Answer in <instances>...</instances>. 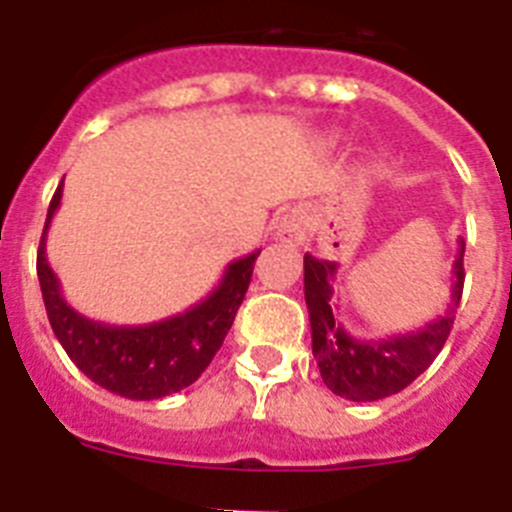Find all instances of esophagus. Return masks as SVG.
Wrapping results in <instances>:
<instances>
[{
    "label": "esophagus",
    "instance_id": "esophagus-1",
    "mask_svg": "<svg viewBox=\"0 0 512 512\" xmlns=\"http://www.w3.org/2000/svg\"><path fill=\"white\" fill-rule=\"evenodd\" d=\"M277 238L289 246H300L307 238V215L302 210H289L277 223Z\"/></svg>",
    "mask_w": 512,
    "mask_h": 512
}]
</instances>
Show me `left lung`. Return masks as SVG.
<instances>
[{
    "label": "left lung",
    "instance_id": "left-lung-1",
    "mask_svg": "<svg viewBox=\"0 0 512 512\" xmlns=\"http://www.w3.org/2000/svg\"><path fill=\"white\" fill-rule=\"evenodd\" d=\"M336 261L315 259L305 253V302L310 312L312 356L330 392L354 402H374L397 395L433 364L454 325L456 307L464 289V238H459L451 269V300L436 320L423 328L359 341L343 328L333 310Z\"/></svg>",
    "mask_w": 512,
    "mask_h": 512
}]
</instances>
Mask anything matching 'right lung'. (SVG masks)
I'll use <instances>...</instances> for the list:
<instances>
[{"label":"right lung","instance_id":"right-lung-1","mask_svg":"<svg viewBox=\"0 0 512 512\" xmlns=\"http://www.w3.org/2000/svg\"><path fill=\"white\" fill-rule=\"evenodd\" d=\"M63 182L53 194L38 248V279L51 328L69 359L94 384L128 400H161L197 382L223 346L235 312L251 284L253 251L233 261L205 300L179 315L146 325H110L81 315L66 302L58 277L45 259V235L61 207Z\"/></svg>","mask_w":512,"mask_h":512}]
</instances>
